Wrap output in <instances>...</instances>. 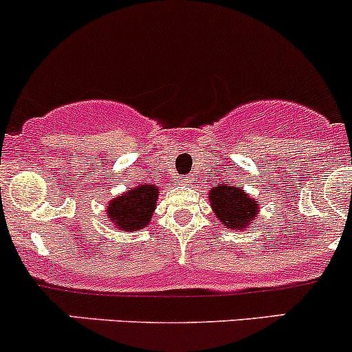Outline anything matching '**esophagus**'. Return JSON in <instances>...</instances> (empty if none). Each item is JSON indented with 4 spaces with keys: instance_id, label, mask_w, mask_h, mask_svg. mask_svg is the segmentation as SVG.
<instances>
[{
    "instance_id": "esophagus-1",
    "label": "esophagus",
    "mask_w": 352,
    "mask_h": 352,
    "mask_svg": "<svg viewBox=\"0 0 352 352\" xmlns=\"http://www.w3.org/2000/svg\"><path fill=\"white\" fill-rule=\"evenodd\" d=\"M180 182H182L184 185H192V184H194V177L185 175V177H182V179H180Z\"/></svg>"
}]
</instances>
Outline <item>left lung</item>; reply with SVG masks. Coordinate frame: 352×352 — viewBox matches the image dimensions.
Listing matches in <instances>:
<instances>
[{
  "mask_svg": "<svg viewBox=\"0 0 352 352\" xmlns=\"http://www.w3.org/2000/svg\"><path fill=\"white\" fill-rule=\"evenodd\" d=\"M208 202L222 226L234 232L250 229L261 212L257 199L247 194L241 185H232L230 182L212 187L208 190Z\"/></svg>",
  "mask_w": 352,
  "mask_h": 352,
  "instance_id": "8db88e82",
  "label": "left lung"
}]
</instances>
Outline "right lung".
Returning a JSON list of instances; mask_svg holds the SVG:
<instances>
[{
    "label": "right lung",
    "mask_w": 352,
    "mask_h": 352,
    "mask_svg": "<svg viewBox=\"0 0 352 352\" xmlns=\"http://www.w3.org/2000/svg\"><path fill=\"white\" fill-rule=\"evenodd\" d=\"M160 187L155 184H138L107 204V219L117 230L137 232L145 229L153 217Z\"/></svg>",
    "instance_id": "1"
}]
</instances>
